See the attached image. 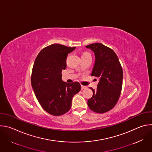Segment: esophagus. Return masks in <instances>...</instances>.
I'll use <instances>...</instances> for the list:
<instances>
[{"mask_svg":"<svg viewBox=\"0 0 152 152\" xmlns=\"http://www.w3.org/2000/svg\"><path fill=\"white\" fill-rule=\"evenodd\" d=\"M81 88H82V90L85 89V88H86V86H83V85H81Z\"/></svg>","mask_w":152,"mask_h":152,"instance_id":"esophagus-1","label":"esophagus"}]
</instances>
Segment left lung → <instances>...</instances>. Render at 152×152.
<instances>
[{
  "mask_svg": "<svg viewBox=\"0 0 152 152\" xmlns=\"http://www.w3.org/2000/svg\"><path fill=\"white\" fill-rule=\"evenodd\" d=\"M95 55L91 76L99 78L97 88H90L93 97L87 103L90 109L97 113L110 111L117 103L122 89L123 73L118 56L113 50L101 43L86 46Z\"/></svg>",
  "mask_w": 152,
  "mask_h": 152,
  "instance_id": "left-lung-1",
  "label": "left lung"
}]
</instances>
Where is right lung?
<instances>
[{
    "label": "right lung",
    "instance_id": "obj_1",
    "mask_svg": "<svg viewBox=\"0 0 152 152\" xmlns=\"http://www.w3.org/2000/svg\"><path fill=\"white\" fill-rule=\"evenodd\" d=\"M75 48L53 44L40 51L34 64L31 85L35 95L43 109L55 116L70 110L74 95L81 89L77 82L69 83L62 80L67 56Z\"/></svg>",
    "mask_w": 152,
    "mask_h": 152
}]
</instances>
